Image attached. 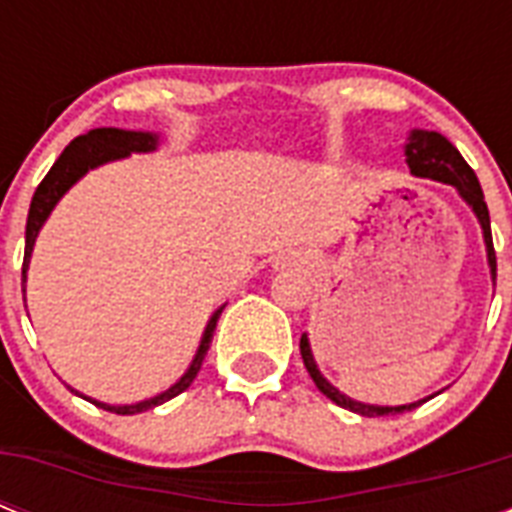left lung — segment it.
<instances>
[{
  "label": "left lung",
  "mask_w": 512,
  "mask_h": 512,
  "mask_svg": "<svg viewBox=\"0 0 512 512\" xmlns=\"http://www.w3.org/2000/svg\"><path fill=\"white\" fill-rule=\"evenodd\" d=\"M406 164L409 170L417 177H430V180H438V183L454 185L457 193L462 199L468 201L473 212H476L478 223H481V231H484V244H486V257H489V271H492V281L497 279V255H494V241H492V223H489V207L484 201V191H481V183H478L476 172L470 170V164L460 156V151L438 132L428 130H412L409 140L404 146ZM300 356H303V364L308 369V374L316 382V388L329 398L335 401L342 409H350V412L364 414V417H382V414H398V412H412L417 406L425 401H414V404L404 406H377V404H361V401H353L345 393L332 385V382L319 372V366L313 361L311 353V342H308V335L300 337Z\"/></svg>",
  "instance_id": "left-lung-1"
}]
</instances>
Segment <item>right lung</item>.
Instances as JSON below:
<instances>
[{"instance_id":"add662e5","label":"right lung","mask_w":512,"mask_h":512,"mask_svg":"<svg viewBox=\"0 0 512 512\" xmlns=\"http://www.w3.org/2000/svg\"><path fill=\"white\" fill-rule=\"evenodd\" d=\"M159 146V138H156L154 132H135V130H116V127H100V130H90L87 135H79L66 146V151L58 156V162L52 164V170L44 175V180L36 188L34 199H31V209H28V220H26V252H23V292H26V271H28V260H31V252H34V241L42 231L44 220L50 217V212L55 209V204L60 201V196L71 188V185L84 177L90 170L100 167V164L106 162H116V159H124V156L130 154H148V151H154ZM225 305H220L215 313H212V319L207 321V329H204V335H201L199 350H196V356H193L191 366H188V372L180 377V380L167 388L164 393L154 398H146V401H138V404H124V406H111V404H100L95 398H87L90 404L100 406V409H106V412L114 414H140L148 412V409H154V406L164 404V401H170V398L180 396L193 380H196V374H199L201 364H204V356H207L209 342H212V335H215L217 319H220V313H223Z\"/></svg>"}]
</instances>
